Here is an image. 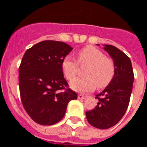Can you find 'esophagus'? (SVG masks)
I'll use <instances>...</instances> for the list:
<instances>
[{
    "instance_id": "1",
    "label": "esophagus",
    "mask_w": 147,
    "mask_h": 147,
    "mask_svg": "<svg viewBox=\"0 0 147 147\" xmlns=\"http://www.w3.org/2000/svg\"><path fill=\"white\" fill-rule=\"evenodd\" d=\"M86 98H87L86 96H84V95H82V94L78 95V99L83 100V99H85Z\"/></svg>"
}]
</instances>
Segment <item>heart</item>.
<instances>
[{
	"mask_svg": "<svg viewBox=\"0 0 147 147\" xmlns=\"http://www.w3.org/2000/svg\"><path fill=\"white\" fill-rule=\"evenodd\" d=\"M77 61L71 56H66L62 62V70L67 80H72L78 70V64H88L84 78H78L71 82L72 89L78 92L92 91L97 86L98 89L106 88L112 82L115 75L114 61L106 57L97 48L88 45L78 51Z\"/></svg>",
	"mask_w": 147,
	"mask_h": 147,
	"instance_id": "heart-1",
	"label": "heart"
}]
</instances>
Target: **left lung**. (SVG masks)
Segmentation results:
<instances>
[{
  "mask_svg": "<svg viewBox=\"0 0 147 147\" xmlns=\"http://www.w3.org/2000/svg\"><path fill=\"white\" fill-rule=\"evenodd\" d=\"M104 49L113 59L115 75L110 85L95 97L98 100L96 107L85 113L90 125L102 129L113 127L124 116L134 81L130 59L113 45H105Z\"/></svg>",
  "mask_w": 147,
  "mask_h": 147,
  "instance_id": "obj_1",
  "label": "left lung"
}]
</instances>
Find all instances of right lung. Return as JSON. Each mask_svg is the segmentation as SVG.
<instances>
[{"label":"right lung","instance_id":"right-lung-1","mask_svg":"<svg viewBox=\"0 0 147 147\" xmlns=\"http://www.w3.org/2000/svg\"><path fill=\"white\" fill-rule=\"evenodd\" d=\"M65 42L44 40L26 51L19 67L23 106L32 120L52 125L64 117L68 102L77 98L68 88L62 62L72 51Z\"/></svg>","mask_w":147,"mask_h":147}]
</instances>
